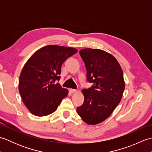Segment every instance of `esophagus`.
Masks as SVG:
<instances>
[{
  "label": "esophagus",
  "mask_w": 152,
  "mask_h": 152,
  "mask_svg": "<svg viewBox=\"0 0 152 152\" xmlns=\"http://www.w3.org/2000/svg\"><path fill=\"white\" fill-rule=\"evenodd\" d=\"M69 91L71 93H76L77 91V90L76 89H69Z\"/></svg>",
  "instance_id": "esophagus-1"
}]
</instances>
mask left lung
I'll use <instances>...</instances> for the list:
<instances>
[{"label":"left lung","instance_id":"left-lung-1","mask_svg":"<svg viewBox=\"0 0 152 152\" xmlns=\"http://www.w3.org/2000/svg\"><path fill=\"white\" fill-rule=\"evenodd\" d=\"M79 53L87 80L93 86L82 91L84 102L77 112L86 124L96 125L107 119L120 102L125 89L124 73L117 59L105 51L86 48Z\"/></svg>","mask_w":152,"mask_h":152}]
</instances>
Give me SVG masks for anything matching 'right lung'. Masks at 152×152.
<instances>
[{"instance_id": "right-lung-1", "label": "right lung", "mask_w": 152, "mask_h": 152, "mask_svg": "<svg viewBox=\"0 0 152 152\" xmlns=\"http://www.w3.org/2000/svg\"><path fill=\"white\" fill-rule=\"evenodd\" d=\"M77 51L73 48L49 45L37 50L25 64L19 76V92L31 114L49 115L67 96L68 90L56 82L61 78V65Z\"/></svg>"}]
</instances>
